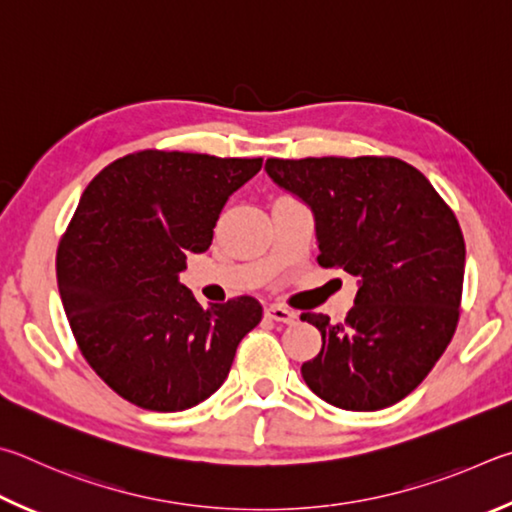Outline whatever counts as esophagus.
I'll return each instance as SVG.
<instances>
[{
    "mask_svg": "<svg viewBox=\"0 0 512 512\" xmlns=\"http://www.w3.org/2000/svg\"><path fill=\"white\" fill-rule=\"evenodd\" d=\"M265 315L274 321H279V324H294V319H297V315H294L292 310L279 306V303H270V306L265 308Z\"/></svg>",
    "mask_w": 512,
    "mask_h": 512,
    "instance_id": "34e87169",
    "label": "esophagus"
}]
</instances>
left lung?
<instances>
[{
    "instance_id": "8db88e82",
    "label": "left lung",
    "mask_w": 512,
    "mask_h": 512,
    "mask_svg": "<svg viewBox=\"0 0 512 512\" xmlns=\"http://www.w3.org/2000/svg\"><path fill=\"white\" fill-rule=\"evenodd\" d=\"M265 170L310 206L317 263L357 279L344 321L301 315L321 333L303 380L339 409L396 405L427 378L459 324V220L429 179L396 157H272Z\"/></svg>"
}]
</instances>
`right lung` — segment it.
Listing matches in <instances>:
<instances>
[{"mask_svg": "<svg viewBox=\"0 0 512 512\" xmlns=\"http://www.w3.org/2000/svg\"><path fill=\"white\" fill-rule=\"evenodd\" d=\"M261 166V157L141 150L80 195L56 256L62 308L87 364L132 405H200L261 321L256 299L202 308L179 283L186 254L209 249L222 206Z\"/></svg>", "mask_w": 512, "mask_h": 512, "instance_id": "obj_1", "label": "right lung"}]
</instances>
